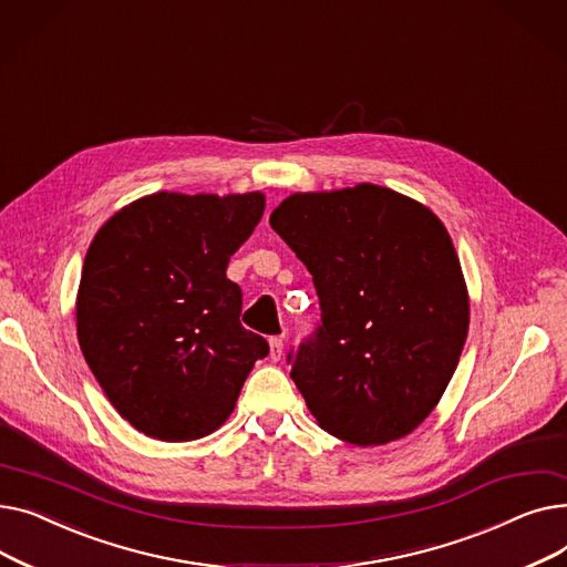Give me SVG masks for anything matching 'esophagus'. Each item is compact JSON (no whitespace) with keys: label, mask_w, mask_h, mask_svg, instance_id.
Segmentation results:
<instances>
[{"label":"esophagus","mask_w":567,"mask_h":567,"mask_svg":"<svg viewBox=\"0 0 567 567\" xmlns=\"http://www.w3.org/2000/svg\"><path fill=\"white\" fill-rule=\"evenodd\" d=\"M282 351H285V344H282L280 338L268 340V355H271V361H280L282 359Z\"/></svg>","instance_id":"obj_1"}]
</instances>
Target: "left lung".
<instances>
[{
  "mask_svg": "<svg viewBox=\"0 0 567 567\" xmlns=\"http://www.w3.org/2000/svg\"><path fill=\"white\" fill-rule=\"evenodd\" d=\"M268 223L319 296L321 326L291 368L317 425L363 449L411 434L449 389L468 333L449 229L374 184L293 193Z\"/></svg>",
  "mask_w": 567,
  "mask_h": 567,
  "instance_id": "obj_1",
  "label": "left lung"
}]
</instances>
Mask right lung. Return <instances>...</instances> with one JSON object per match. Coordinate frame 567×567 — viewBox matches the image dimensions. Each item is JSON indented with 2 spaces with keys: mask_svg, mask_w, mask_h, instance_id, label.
Masks as SVG:
<instances>
[{
  "mask_svg": "<svg viewBox=\"0 0 567 567\" xmlns=\"http://www.w3.org/2000/svg\"><path fill=\"white\" fill-rule=\"evenodd\" d=\"M264 193L144 195L86 250L75 301L86 365L124 421L158 441L216 432L255 363L229 257L264 216Z\"/></svg>",
  "mask_w": 567,
  "mask_h": 567,
  "instance_id": "obj_1",
  "label": "right lung"
}]
</instances>
